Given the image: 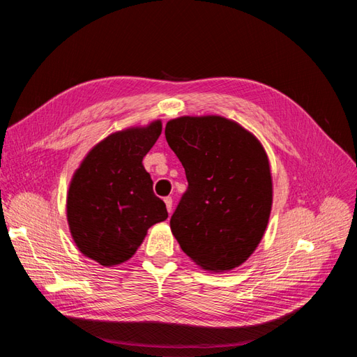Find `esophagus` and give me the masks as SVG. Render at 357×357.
Masks as SVG:
<instances>
[{"mask_svg": "<svg viewBox=\"0 0 357 357\" xmlns=\"http://www.w3.org/2000/svg\"><path fill=\"white\" fill-rule=\"evenodd\" d=\"M164 201H165L168 213H172V198H171V197H167V198H164Z\"/></svg>", "mask_w": 357, "mask_h": 357, "instance_id": "esophagus-1", "label": "esophagus"}]
</instances>
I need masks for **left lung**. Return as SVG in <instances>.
Segmentation results:
<instances>
[{
	"instance_id": "left-lung-1",
	"label": "left lung",
	"mask_w": 357,
	"mask_h": 357,
	"mask_svg": "<svg viewBox=\"0 0 357 357\" xmlns=\"http://www.w3.org/2000/svg\"><path fill=\"white\" fill-rule=\"evenodd\" d=\"M165 138L188 178L169 220L181 250L210 271L241 265L261 243L271 213L273 181L264 147L220 116L172 119Z\"/></svg>"
}]
</instances>
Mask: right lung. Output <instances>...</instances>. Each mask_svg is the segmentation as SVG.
<instances>
[{
	"instance_id": "1",
	"label": "right lung",
	"mask_w": 357,
	"mask_h": 357,
	"mask_svg": "<svg viewBox=\"0 0 357 357\" xmlns=\"http://www.w3.org/2000/svg\"><path fill=\"white\" fill-rule=\"evenodd\" d=\"M160 132L158 121L109 135L91 150L71 180L67 218L74 243L104 266L128 261L150 226L168 218L143 167Z\"/></svg>"
}]
</instances>
